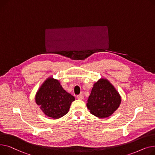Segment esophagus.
Listing matches in <instances>:
<instances>
[{
	"label": "esophagus",
	"instance_id": "34e87169",
	"mask_svg": "<svg viewBox=\"0 0 155 155\" xmlns=\"http://www.w3.org/2000/svg\"><path fill=\"white\" fill-rule=\"evenodd\" d=\"M77 98L78 99H80V100H83L84 99V96L83 94H79V95H78L77 96Z\"/></svg>",
	"mask_w": 155,
	"mask_h": 155
}]
</instances>
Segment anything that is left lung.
I'll return each mask as SVG.
<instances>
[{
  "mask_svg": "<svg viewBox=\"0 0 155 155\" xmlns=\"http://www.w3.org/2000/svg\"><path fill=\"white\" fill-rule=\"evenodd\" d=\"M121 97L107 79H99L93 85L86 104L91 114L106 118L111 116L119 107Z\"/></svg>",
  "mask_w": 155,
  "mask_h": 155,
  "instance_id": "8db88e82",
  "label": "left lung"
}]
</instances>
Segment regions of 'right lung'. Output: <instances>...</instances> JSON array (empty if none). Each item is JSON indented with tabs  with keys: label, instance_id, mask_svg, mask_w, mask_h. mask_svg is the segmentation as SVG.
I'll return each instance as SVG.
<instances>
[{
	"label": "right lung",
	"instance_id": "right-lung-1",
	"mask_svg": "<svg viewBox=\"0 0 155 155\" xmlns=\"http://www.w3.org/2000/svg\"><path fill=\"white\" fill-rule=\"evenodd\" d=\"M35 100L45 115L58 119L68 113L75 97L63 89L58 79L49 77L38 89Z\"/></svg>",
	"mask_w": 155,
	"mask_h": 155
}]
</instances>
